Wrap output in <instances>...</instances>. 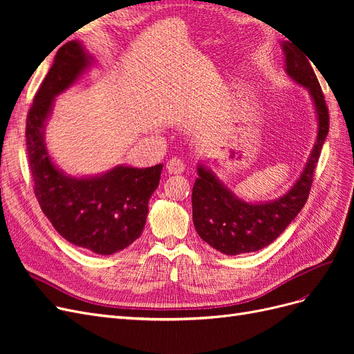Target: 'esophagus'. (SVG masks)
Wrapping results in <instances>:
<instances>
[{
    "mask_svg": "<svg viewBox=\"0 0 354 354\" xmlns=\"http://www.w3.org/2000/svg\"><path fill=\"white\" fill-rule=\"evenodd\" d=\"M167 171L169 174H181L185 171L186 165L183 160H180L178 158H171L167 162Z\"/></svg>",
    "mask_w": 354,
    "mask_h": 354,
    "instance_id": "34e87169",
    "label": "esophagus"
}]
</instances>
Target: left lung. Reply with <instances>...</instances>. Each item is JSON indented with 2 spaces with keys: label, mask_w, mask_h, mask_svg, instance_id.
<instances>
[{
  "label": "left lung",
  "mask_w": 354,
  "mask_h": 354,
  "mask_svg": "<svg viewBox=\"0 0 354 354\" xmlns=\"http://www.w3.org/2000/svg\"><path fill=\"white\" fill-rule=\"evenodd\" d=\"M285 72L307 91L315 106L317 133L306 165L283 195L270 201L248 202L234 195L216 173L199 160L192 189V217L202 241L226 255L254 252L270 245L303 209L308 198L313 173L329 131V113L313 68L292 42L281 44Z\"/></svg>",
  "instance_id": "obj_1"
}]
</instances>
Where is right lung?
I'll list each match as a JSON object with an SVG mask.
<instances>
[{
  "label": "right lung",
  "instance_id": "obj_1",
  "mask_svg": "<svg viewBox=\"0 0 354 354\" xmlns=\"http://www.w3.org/2000/svg\"><path fill=\"white\" fill-rule=\"evenodd\" d=\"M93 66L95 59L81 41L60 47L28 113L26 151L35 195L53 227L73 245L112 255L140 238L162 164L115 165L94 176H72L55 162L46 143V127L56 97Z\"/></svg>",
  "mask_w": 354,
  "mask_h": 354
}]
</instances>
